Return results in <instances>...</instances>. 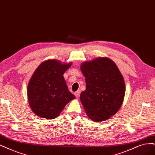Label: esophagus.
<instances>
[{
  "mask_svg": "<svg viewBox=\"0 0 155 155\" xmlns=\"http://www.w3.org/2000/svg\"><path fill=\"white\" fill-rule=\"evenodd\" d=\"M80 94H81V91H76L75 93H74V96H76V98H78L79 97V96H80Z\"/></svg>",
  "mask_w": 155,
  "mask_h": 155,
  "instance_id": "34e87169",
  "label": "esophagus"
}]
</instances>
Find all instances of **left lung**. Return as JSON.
<instances>
[{
  "instance_id": "1",
  "label": "left lung",
  "mask_w": 155,
  "mask_h": 155,
  "mask_svg": "<svg viewBox=\"0 0 155 155\" xmlns=\"http://www.w3.org/2000/svg\"><path fill=\"white\" fill-rule=\"evenodd\" d=\"M81 69L86 89L80 98L89 117L100 122L115 115L125 94L124 79L116 64L107 57H99L82 63Z\"/></svg>"
}]
</instances>
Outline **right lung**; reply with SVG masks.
Listing matches in <instances>:
<instances>
[{
  "mask_svg": "<svg viewBox=\"0 0 155 155\" xmlns=\"http://www.w3.org/2000/svg\"><path fill=\"white\" fill-rule=\"evenodd\" d=\"M71 63L61 64L57 60L44 61L34 71L27 87L28 103L37 116L54 119L75 96L68 90L64 72Z\"/></svg>",
  "mask_w": 155,
  "mask_h": 155,
  "instance_id": "add662e5",
  "label": "right lung"
}]
</instances>
